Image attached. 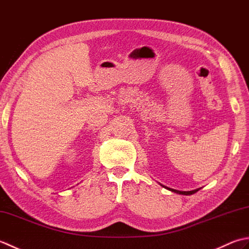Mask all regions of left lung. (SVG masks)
I'll list each match as a JSON object with an SVG mask.
<instances>
[{
	"label": "left lung",
	"instance_id": "left-lung-1",
	"mask_svg": "<svg viewBox=\"0 0 249 249\" xmlns=\"http://www.w3.org/2000/svg\"><path fill=\"white\" fill-rule=\"evenodd\" d=\"M161 185V184H160ZM162 187H165V188H167V189H169V190H171V192H173V193H177V194H179V195H193V194H195V193H197L199 189H195V190H190V192H181V190H177V189H172V188H169V187H166V186H163V185H161Z\"/></svg>",
	"mask_w": 249,
	"mask_h": 249
}]
</instances>
